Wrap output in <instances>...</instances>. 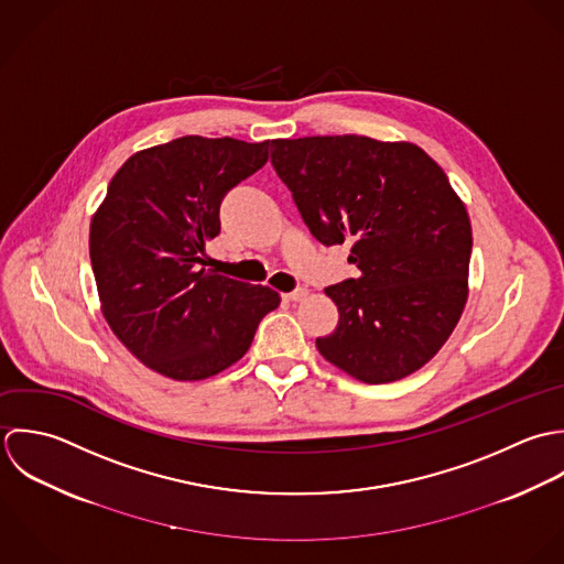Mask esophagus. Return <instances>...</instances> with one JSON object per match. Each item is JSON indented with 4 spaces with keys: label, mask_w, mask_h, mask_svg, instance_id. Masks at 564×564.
Listing matches in <instances>:
<instances>
[{
    "label": "esophagus",
    "mask_w": 564,
    "mask_h": 564,
    "mask_svg": "<svg viewBox=\"0 0 564 564\" xmlns=\"http://www.w3.org/2000/svg\"><path fill=\"white\" fill-rule=\"evenodd\" d=\"M285 299H288V301H292V303H301L303 299H307V290H296V292H290V294H285Z\"/></svg>",
    "instance_id": "esophagus-1"
}]
</instances>
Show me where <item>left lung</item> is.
I'll return each mask as SVG.
<instances>
[{
  "label": "left lung",
  "mask_w": 564,
  "mask_h": 564,
  "mask_svg": "<svg viewBox=\"0 0 564 564\" xmlns=\"http://www.w3.org/2000/svg\"><path fill=\"white\" fill-rule=\"evenodd\" d=\"M272 165L312 235L350 241L357 279L329 285L336 332L321 355L364 383L423 368L468 299L470 220L443 167L410 141L361 134L274 139Z\"/></svg>",
  "instance_id": "8db88e82"
}]
</instances>
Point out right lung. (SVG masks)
Here are the masks:
<instances>
[{
  "label": "right lung",
  "mask_w": 564,
  "mask_h": 564,
  "mask_svg": "<svg viewBox=\"0 0 564 564\" xmlns=\"http://www.w3.org/2000/svg\"><path fill=\"white\" fill-rule=\"evenodd\" d=\"M270 141L187 134L134 152L94 214L89 254L102 316L150 370L200 381L246 355L281 296L198 268L228 189L268 161Z\"/></svg>",
  "instance_id": "right-lung-1"
}]
</instances>
